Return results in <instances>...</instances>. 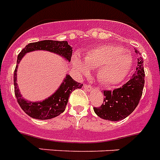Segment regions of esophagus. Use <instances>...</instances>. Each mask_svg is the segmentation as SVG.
I'll use <instances>...</instances> for the list:
<instances>
[{"mask_svg": "<svg viewBox=\"0 0 160 160\" xmlns=\"http://www.w3.org/2000/svg\"><path fill=\"white\" fill-rule=\"evenodd\" d=\"M83 88H84V89L86 90V91H88V92L93 89V87H92V86H90V85H88V84H84L83 85Z\"/></svg>", "mask_w": 160, "mask_h": 160, "instance_id": "1", "label": "esophagus"}]
</instances>
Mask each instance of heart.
Masks as SVG:
<instances>
[{"mask_svg":"<svg viewBox=\"0 0 160 160\" xmlns=\"http://www.w3.org/2000/svg\"><path fill=\"white\" fill-rule=\"evenodd\" d=\"M132 63L129 53L117 45L105 44L88 51L84 60L74 56L72 64L82 75L89 72V67H98V78L107 86L118 84L126 78Z\"/></svg>","mask_w":160,"mask_h":160,"instance_id":"obj_1","label":"heart"}]
</instances>
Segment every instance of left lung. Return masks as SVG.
<instances>
[{
    "mask_svg": "<svg viewBox=\"0 0 160 160\" xmlns=\"http://www.w3.org/2000/svg\"><path fill=\"white\" fill-rule=\"evenodd\" d=\"M135 52L138 56V67L129 81L113 91L104 90V103L100 107L93 108L100 118L111 121H121L132 114L138 106L142 94L145 73L140 52L138 50Z\"/></svg>",
    "mask_w": 160,
    "mask_h": 160,
    "instance_id": "1",
    "label": "left lung"
}]
</instances>
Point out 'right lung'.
I'll use <instances>...</instances> for the list:
<instances>
[{"label":"right lung","mask_w":160,"mask_h":160,"mask_svg":"<svg viewBox=\"0 0 160 160\" xmlns=\"http://www.w3.org/2000/svg\"><path fill=\"white\" fill-rule=\"evenodd\" d=\"M34 50H47L50 52L56 53L64 57L70 62L72 55V48L68 44L67 41H56V40H42L27 44L19 53L17 60V66L14 71L13 81H14V93L20 107L28 116L39 120H48L54 118L64 112L67 107L68 98L73 90L81 88L82 84L76 82L70 75H67L64 81L62 82L60 88L49 98L43 101L31 102L25 100L19 91L17 83V69L22 58L25 54Z\"/></svg>","instance_id":"obj_1"}]
</instances>
